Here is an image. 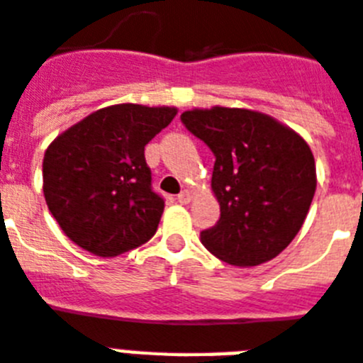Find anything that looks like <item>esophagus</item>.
<instances>
[{
  "mask_svg": "<svg viewBox=\"0 0 363 363\" xmlns=\"http://www.w3.org/2000/svg\"><path fill=\"white\" fill-rule=\"evenodd\" d=\"M177 201L182 203V205H188L191 201V194L188 190H182L179 196H177Z\"/></svg>",
  "mask_w": 363,
  "mask_h": 363,
  "instance_id": "34e87169",
  "label": "esophagus"
}]
</instances>
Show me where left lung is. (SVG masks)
Segmentation results:
<instances>
[{
  "instance_id": "obj_1",
  "label": "left lung",
  "mask_w": 363,
  "mask_h": 363,
  "mask_svg": "<svg viewBox=\"0 0 363 363\" xmlns=\"http://www.w3.org/2000/svg\"><path fill=\"white\" fill-rule=\"evenodd\" d=\"M181 121L216 158L220 220L201 231L203 246L235 267L279 255L302 228L317 188L308 143L272 117L240 108L184 111Z\"/></svg>"
}]
</instances>
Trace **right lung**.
<instances>
[{
	"label": "right lung",
	"mask_w": 363,
	"mask_h": 363,
	"mask_svg": "<svg viewBox=\"0 0 363 363\" xmlns=\"http://www.w3.org/2000/svg\"><path fill=\"white\" fill-rule=\"evenodd\" d=\"M175 115L166 106H110L70 126L46 149V205L79 248L115 257L151 240L164 197L152 190L145 145Z\"/></svg>",
	"instance_id": "right-lung-1"
}]
</instances>
